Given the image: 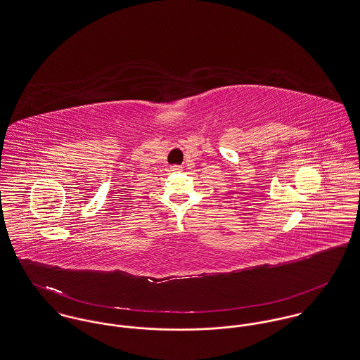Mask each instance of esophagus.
<instances>
[{"label":"esophagus","instance_id":"1","mask_svg":"<svg viewBox=\"0 0 360 360\" xmlns=\"http://www.w3.org/2000/svg\"><path fill=\"white\" fill-rule=\"evenodd\" d=\"M171 171H174V172H179V171H182V167H179V166H172V167H171Z\"/></svg>","mask_w":360,"mask_h":360}]
</instances>
